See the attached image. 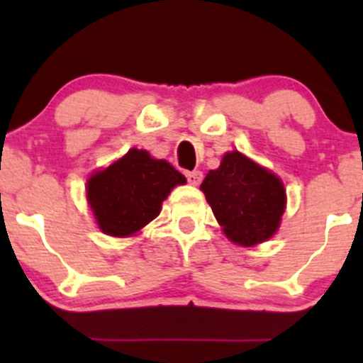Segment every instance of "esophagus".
<instances>
[{"mask_svg": "<svg viewBox=\"0 0 363 363\" xmlns=\"http://www.w3.org/2000/svg\"><path fill=\"white\" fill-rule=\"evenodd\" d=\"M202 172L200 170H193V172H186V179H188L189 184L193 186H199L200 182H202Z\"/></svg>", "mask_w": 363, "mask_h": 363, "instance_id": "obj_1", "label": "esophagus"}]
</instances>
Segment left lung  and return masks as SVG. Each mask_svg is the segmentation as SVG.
<instances>
[{
	"label": "left lung",
	"instance_id": "1",
	"mask_svg": "<svg viewBox=\"0 0 363 363\" xmlns=\"http://www.w3.org/2000/svg\"><path fill=\"white\" fill-rule=\"evenodd\" d=\"M200 189L232 242L255 246L279 228L286 205L283 182L239 151L223 156Z\"/></svg>",
	"mask_w": 363,
	"mask_h": 363
}]
</instances>
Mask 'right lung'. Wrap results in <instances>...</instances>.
Wrapping results in <instances>:
<instances>
[{
  "mask_svg": "<svg viewBox=\"0 0 363 363\" xmlns=\"http://www.w3.org/2000/svg\"><path fill=\"white\" fill-rule=\"evenodd\" d=\"M184 182V175L170 163L131 149L87 181V200L107 235L126 237L151 223L172 188Z\"/></svg>",
  "mask_w": 363,
  "mask_h": 363,
  "instance_id": "add662e5",
  "label": "right lung"
}]
</instances>
